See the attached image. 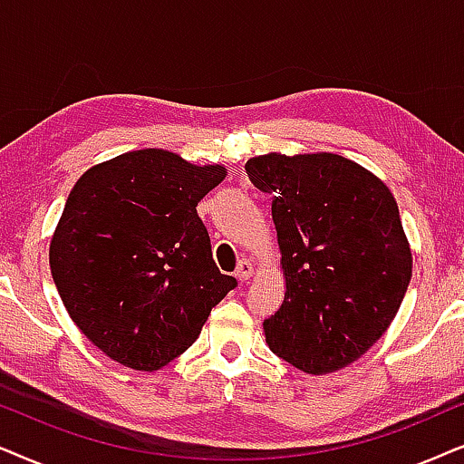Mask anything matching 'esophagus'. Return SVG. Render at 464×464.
Segmentation results:
<instances>
[{
	"mask_svg": "<svg viewBox=\"0 0 464 464\" xmlns=\"http://www.w3.org/2000/svg\"><path fill=\"white\" fill-rule=\"evenodd\" d=\"M252 274H255V265H252V263L248 261V258H244V261H239L237 269H236V277H237V280H242V282L250 280Z\"/></svg>",
	"mask_w": 464,
	"mask_h": 464,
	"instance_id": "obj_1",
	"label": "esophagus"
}]
</instances>
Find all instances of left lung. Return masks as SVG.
<instances>
[{
    "mask_svg": "<svg viewBox=\"0 0 464 464\" xmlns=\"http://www.w3.org/2000/svg\"><path fill=\"white\" fill-rule=\"evenodd\" d=\"M246 174L271 195L284 301L263 323L277 354L310 375L358 361L397 316L411 248L378 176L333 152H267Z\"/></svg>",
    "mask_w": 464,
    "mask_h": 464,
    "instance_id": "left-lung-1",
    "label": "left lung"
}]
</instances>
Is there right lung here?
I'll return each mask as SVG.
<instances>
[{
	"label": "right lung",
	"instance_id": "right-lung-1",
	"mask_svg": "<svg viewBox=\"0 0 464 464\" xmlns=\"http://www.w3.org/2000/svg\"><path fill=\"white\" fill-rule=\"evenodd\" d=\"M225 178V165L144 148L92 165L73 184L48 261L73 324L108 358L159 372L236 288L197 216Z\"/></svg>",
	"mask_w": 464,
	"mask_h": 464
}]
</instances>
